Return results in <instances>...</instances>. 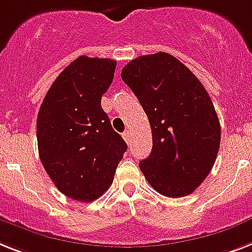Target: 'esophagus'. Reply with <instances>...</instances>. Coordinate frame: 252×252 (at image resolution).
<instances>
[{"mask_svg": "<svg viewBox=\"0 0 252 252\" xmlns=\"http://www.w3.org/2000/svg\"><path fill=\"white\" fill-rule=\"evenodd\" d=\"M123 138H124V141H126V144L129 145L130 144V132L129 130H126V132H123Z\"/></svg>", "mask_w": 252, "mask_h": 252, "instance_id": "1", "label": "esophagus"}]
</instances>
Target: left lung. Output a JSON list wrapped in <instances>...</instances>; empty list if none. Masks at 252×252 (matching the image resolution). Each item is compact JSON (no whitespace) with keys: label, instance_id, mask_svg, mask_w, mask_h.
I'll return each mask as SVG.
<instances>
[{"label":"left lung","instance_id":"obj_1","mask_svg":"<svg viewBox=\"0 0 252 252\" xmlns=\"http://www.w3.org/2000/svg\"><path fill=\"white\" fill-rule=\"evenodd\" d=\"M122 79L151 126L153 150L140 161L145 179L165 197L191 194L214 167L221 138L207 91L184 63L163 52L130 61Z\"/></svg>","mask_w":252,"mask_h":252}]
</instances>
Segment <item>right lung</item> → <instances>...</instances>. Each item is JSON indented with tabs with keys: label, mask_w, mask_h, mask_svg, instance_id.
<instances>
[{
	"label": "right lung",
	"mask_w": 252,
	"mask_h": 252,
	"mask_svg": "<svg viewBox=\"0 0 252 252\" xmlns=\"http://www.w3.org/2000/svg\"><path fill=\"white\" fill-rule=\"evenodd\" d=\"M116 61L81 55L55 79L37 115L41 163L66 197L93 202L111 186L126 144L101 107Z\"/></svg>",
	"instance_id": "right-lung-1"
}]
</instances>
